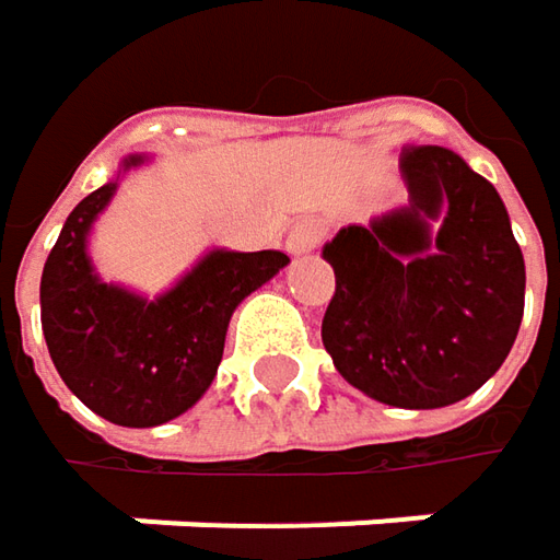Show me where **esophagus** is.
I'll return each mask as SVG.
<instances>
[{
  "instance_id": "34e87169",
  "label": "esophagus",
  "mask_w": 560,
  "mask_h": 560,
  "mask_svg": "<svg viewBox=\"0 0 560 560\" xmlns=\"http://www.w3.org/2000/svg\"><path fill=\"white\" fill-rule=\"evenodd\" d=\"M318 242H322V229H318L315 222H300V225L290 232L287 248H290L293 255H308V252L318 248Z\"/></svg>"
}]
</instances>
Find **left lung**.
Segmentation results:
<instances>
[{
  "label": "left lung",
  "mask_w": 560,
  "mask_h": 560,
  "mask_svg": "<svg viewBox=\"0 0 560 560\" xmlns=\"http://www.w3.org/2000/svg\"><path fill=\"white\" fill-rule=\"evenodd\" d=\"M408 203L347 225L322 248L335 267L322 340L353 388L395 408H446L506 360L526 264L491 180L443 145H405Z\"/></svg>",
  "instance_id": "left-lung-1"
}]
</instances>
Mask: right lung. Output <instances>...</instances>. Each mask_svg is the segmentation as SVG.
<instances>
[{
	"mask_svg": "<svg viewBox=\"0 0 560 560\" xmlns=\"http://www.w3.org/2000/svg\"><path fill=\"white\" fill-rule=\"evenodd\" d=\"M142 162L124 159V172ZM114 190L117 180H107L62 222L40 277V325L60 380L82 405L120 427H159L200 401L220 370L235 305L290 258L217 248L168 293L137 296L104 283L89 260V232Z\"/></svg>",
	"mask_w": 560,
	"mask_h": 560,
	"instance_id": "1",
	"label": "right lung"
}]
</instances>
